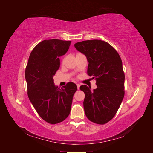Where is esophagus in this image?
Instances as JSON below:
<instances>
[{"mask_svg":"<svg viewBox=\"0 0 153 153\" xmlns=\"http://www.w3.org/2000/svg\"><path fill=\"white\" fill-rule=\"evenodd\" d=\"M76 85H77V89H78V90H79V89H80V85L79 84H76Z\"/></svg>","mask_w":153,"mask_h":153,"instance_id":"1","label":"esophagus"}]
</instances>
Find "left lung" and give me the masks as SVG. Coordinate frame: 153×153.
Listing matches in <instances>:
<instances>
[{"mask_svg":"<svg viewBox=\"0 0 153 153\" xmlns=\"http://www.w3.org/2000/svg\"><path fill=\"white\" fill-rule=\"evenodd\" d=\"M84 53L89 64L87 75L96 80L93 91L86 85L80 89L85 93L84 108L89 121L105 124L116 114L124 96V73L121 59L109 43L99 39L75 44Z\"/></svg>","mask_w":153,"mask_h":153,"instance_id":"left-lung-1","label":"left lung"}]
</instances>
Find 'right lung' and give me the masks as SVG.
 <instances>
[{
    "label": "right lung",
    "instance_id": "1",
    "mask_svg": "<svg viewBox=\"0 0 153 153\" xmlns=\"http://www.w3.org/2000/svg\"><path fill=\"white\" fill-rule=\"evenodd\" d=\"M71 41L44 40L32 50L25 68L27 95L38 115L44 121L55 124L69 115L73 97L77 86L69 82L60 89L53 76L60 67L59 57L65 55Z\"/></svg>",
    "mask_w": 153,
    "mask_h": 153
}]
</instances>
